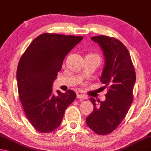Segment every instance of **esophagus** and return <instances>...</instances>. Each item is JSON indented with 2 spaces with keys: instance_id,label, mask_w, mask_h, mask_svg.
<instances>
[{
  "instance_id": "obj_1",
  "label": "esophagus",
  "mask_w": 151,
  "mask_h": 151,
  "mask_svg": "<svg viewBox=\"0 0 151 151\" xmlns=\"http://www.w3.org/2000/svg\"><path fill=\"white\" fill-rule=\"evenodd\" d=\"M77 98L78 99H86L87 97L85 96V95L83 94H79L77 95Z\"/></svg>"
}]
</instances>
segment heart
I'll return each instance as SVG.
<instances>
[{
  "instance_id": "1",
  "label": "heart",
  "mask_w": 151,
  "mask_h": 151,
  "mask_svg": "<svg viewBox=\"0 0 151 151\" xmlns=\"http://www.w3.org/2000/svg\"><path fill=\"white\" fill-rule=\"evenodd\" d=\"M95 56H96V55H95Z\"/></svg>"
}]
</instances>
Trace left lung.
<instances>
[{
	"label": "left lung",
	"instance_id": "1",
	"mask_svg": "<svg viewBox=\"0 0 151 151\" xmlns=\"http://www.w3.org/2000/svg\"><path fill=\"white\" fill-rule=\"evenodd\" d=\"M91 40L101 48L105 65L100 78L107 87L105 101L90 98L93 111L86 118V124L100 135L114 131L128 112L133 101V88L136 73L130 55L122 42L106 36L92 37Z\"/></svg>",
	"mask_w": 151,
	"mask_h": 151
}]
</instances>
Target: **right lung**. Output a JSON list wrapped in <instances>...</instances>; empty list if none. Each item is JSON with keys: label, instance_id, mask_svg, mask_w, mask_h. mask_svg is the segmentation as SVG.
<instances>
[{"label": "right lung", "instance_id": "1", "mask_svg": "<svg viewBox=\"0 0 151 151\" xmlns=\"http://www.w3.org/2000/svg\"><path fill=\"white\" fill-rule=\"evenodd\" d=\"M82 36L45 33L34 39L21 57L17 69V89L24 112L36 130L49 133L62 122L76 94L68 90L58 95L52 85L66 55Z\"/></svg>", "mask_w": 151, "mask_h": 151}]
</instances>
